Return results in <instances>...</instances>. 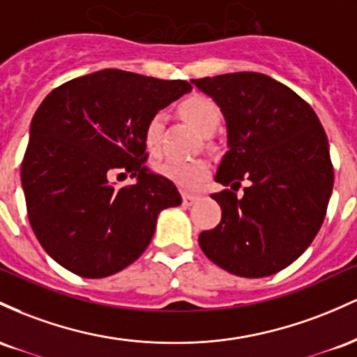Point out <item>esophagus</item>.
Masks as SVG:
<instances>
[{
  "label": "esophagus",
  "mask_w": 357,
  "mask_h": 357,
  "mask_svg": "<svg viewBox=\"0 0 357 357\" xmlns=\"http://www.w3.org/2000/svg\"><path fill=\"white\" fill-rule=\"evenodd\" d=\"M197 199H199V195H195V194H187V192L182 195V200H183V204H185V206H192V204H194Z\"/></svg>",
  "instance_id": "34e87169"
}]
</instances>
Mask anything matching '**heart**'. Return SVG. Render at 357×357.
Masks as SVG:
<instances>
[{
	"label": "heart",
	"instance_id": "heart-1",
	"mask_svg": "<svg viewBox=\"0 0 357 357\" xmlns=\"http://www.w3.org/2000/svg\"><path fill=\"white\" fill-rule=\"evenodd\" d=\"M178 111L185 121H189L195 130H199L204 135H211L221 121V111H219L218 104L200 94L189 96V98L183 99L180 102ZM163 126H165V116L162 113L151 114L145 123L143 138H145V145L151 153H158L162 150ZM157 172L180 187L195 189L209 178L211 162L207 158H167L158 163Z\"/></svg>",
	"mask_w": 357,
	"mask_h": 357
}]
</instances>
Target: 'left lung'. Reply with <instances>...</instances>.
I'll list each match as a JSON object with an SVG mask.
<instances>
[{
  "label": "left lung",
  "instance_id": "obj_1",
  "mask_svg": "<svg viewBox=\"0 0 357 357\" xmlns=\"http://www.w3.org/2000/svg\"><path fill=\"white\" fill-rule=\"evenodd\" d=\"M221 107L229 150L215 182L231 189L211 197L221 222L202 231L204 255L244 278L282 271L310 246L327 212L334 167L329 142L310 104L258 72L194 81ZM243 179L250 182L243 196Z\"/></svg>",
  "mask_w": 357,
  "mask_h": 357
}]
</instances>
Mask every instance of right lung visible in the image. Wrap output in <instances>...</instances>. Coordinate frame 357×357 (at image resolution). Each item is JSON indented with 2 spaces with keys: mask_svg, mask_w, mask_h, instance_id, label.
Returning a JSON list of instances; mask_svg holds the SVG:
<instances>
[{
  "mask_svg": "<svg viewBox=\"0 0 357 357\" xmlns=\"http://www.w3.org/2000/svg\"><path fill=\"white\" fill-rule=\"evenodd\" d=\"M162 81L104 69L72 79L43 99L22 160L30 226L59 265L104 278L139 258L160 211L182 204L174 182L146 172L143 128L183 92ZM130 173L139 182L116 188Z\"/></svg>",
  "mask_w": 357,
  "mask_h": 357,
  "instance_id": "1",
  "label": "right lung"
}]
</instances>
